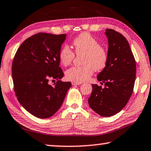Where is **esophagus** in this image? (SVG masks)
<instances>
[{
    "label": "esophagus",
    "mask_w": 151,
    "mask_h": 151,
    "mask_svg": "<svg viewBox=\"0 0 151 151\" xmlns=\"http://www.w3.org/2000/svg\"><path fill=\"white\" fill-rule=\"evenodd\" d=\"M82 83H76V82H72V85L73 86H75V85H81Z\"/></svg>",
    "instance_id": "obj_1"
}]
</instances>
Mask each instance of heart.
<instances>
[{"label": "heart", "mask_w": 151, "mask_h": 151, "mask_svg": "<svg viewBox=\"0 0 151 151\" xmlns=\"http://www.w3.org/2000/svg\"><path fill=\"white\" fill-rule=\"evenodd\" d=\"M73 44L75 53L83 54L81 66H73L66 71V77L68 80L76 83L87 81L92 76L94 69L101 70L105 68L107 60V52L99 46V43L88 33H83L73 40ZM75 57V54L67 45L60 50L59 59L64 66L70 64Z\"/></svg>", "instance_id": "b5f03b06"}]
</instances>
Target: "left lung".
Instances as JSON below:
<instances>
[{
  "label": "left lung",
  "instance_id": "8db88e82",
  "mask_svg": "<svg viewBox=\"0 0 151 151\" xmlns=\"http://www.w3.org/2000/svg\"><path fill=\"white\" fill-rule=\"evenodd\" d=\"M108 40L106 65L98 74L97 80L104 88L92 84L88 99L93 111L103 117L118 114L130 99L136 80V61L127 40L111 29L105 32Z\"/></svg>",
  "mask_w": 151,
  "mask_h": 151
}]
</instances>
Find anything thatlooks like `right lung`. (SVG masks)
I'll return each instance as SVG.
<instances>
[{"instance_id": "1", "label": "right lung", "mask_w": 151, "mask_h": 151, "mask_svg": "<svg viewBox=\"0 0 151 151\" xmlns=\"http://www.w3.org/2000/svg\"><path fill=\"white\" fill-rule=\"evenodd\" d=\"M66 34L39 33L27 38L19 47L12 64L14 89L19 102L28 112L44 119L61 107L70 82L60 79L59 53ZM50 79L57 80L54 86Z\"/></svg>"}]
</instances>
